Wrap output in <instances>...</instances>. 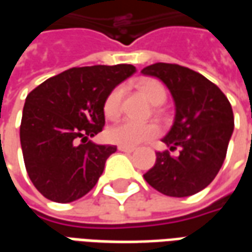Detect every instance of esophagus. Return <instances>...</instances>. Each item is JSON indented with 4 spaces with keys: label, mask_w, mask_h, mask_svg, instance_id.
I'll list each match as a JSON object with an SVG mask.
<instances>
[{
    "label": "esophagus",
    "mask_w": 252,
    "mask_h": 252,
    "mask_svg": "<svg viewBox=\"0 0 252 252\" xmlns=\"http://www.w3.org/2000/svg\"><path fill=\"white\" fill-rule=\"evenodd\" d=\"M119 151H123V153H133L135 151V147H126V146H119Z\"/></svg>",
    "instance_id": "1"
}]
</instances>
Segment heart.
Segmentation results:
<instances>
[{"label":"heart","mask_w":252,"mask_h":252,"mask_svg":"<svg viewBox=\"0 0 252 252\" xmlns=\"http://www.w3.org/2000/svg\"><path fill=\"white\" fill-rule=\"evenodd\" d=\"M142 93L147 97L153 104H162L167 97L166 89L157 79H146L139 83ZM124 90L121 86L112 89L102 105L104 115L108 120H115L120 116L121 101H123ZM159 128L151 123H136L132 120H123L113 126H110L106 132L108 140L115 144L133 147L140 143H144L158 135Z\"/></svg>","instance_id":"b5f03b06"}]
</instances>
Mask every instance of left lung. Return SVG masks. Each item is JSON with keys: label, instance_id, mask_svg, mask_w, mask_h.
Returning <instances> with one entry per match:
<instances>
[{"label": "left lung", "instance_id": "obj_1", "mask_svg": "<svg viewBox=\"0 0 252 252\" xmlns=\"http://www.w3.org/2000/svg\"><path fill=\"white\" fill-rule=\"evenodd\" d=\"M159 78L175 101V120L163 137L169 150L157 153L153 169L143 175L155 190L170 197L195 194L215 180L233 132L232 106L216 85L200 72L175 63H155L142 70Z\"/></svg>", "mask_w": 252, "mask_h": 252}]
</instances>
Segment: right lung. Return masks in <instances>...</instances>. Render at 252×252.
I'll return each instance as SVG.
<instances>
[{
  "label": "right lung",
  "instance_id": "right-lung-1",
  "mask_svg": "<svg viewBox=\"0 0 252 252\" xmlns=\"http://www.w3.org/2000/svg\"><path fill=\"white\" fill-rule=\"evenodd\" d=\"M136 71L132 64L72 67L27 95L20 142L30 180L46 198L71 202L88 194L116 146L94 144L112 89Z\"/></svg>",
  "mask_w": 252,
  "mask_h": 252
}]
</instances>
